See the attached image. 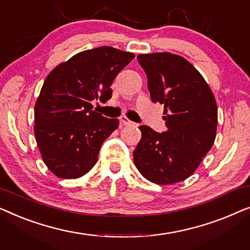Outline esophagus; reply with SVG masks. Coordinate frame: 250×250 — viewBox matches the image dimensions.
Here are the masks:
<instances>
[{
	"mask_svg": "<svg viewBox=\"0 0 250 250\" xmlns=\"http://www.w3.org/2000/svg\"><path fill=\"white\" fill-rule=\"evenodd\" d=\"M119 122H121V124L124 125V126L134 125V123H133L132 121H129V119L126 117V116H121V117H119Z\"/></svg>",
	"mask_w": 250,
	"mask_h": 250,
	"instance_id": "esophagus-1",
	"label": "esophagus"
}]
</instances>
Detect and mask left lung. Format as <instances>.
<instances>
[{
    "mask_svg": "<svg viewBox=\"0 0 250 250\" xmlns=\"http://www.w3.org/2000/svg\"><path fill=\"white\" fill-rule=\"evenodd\" d=\"M152 102L164 104L167 129L140 126L134 165L150 182L168 186L187 180L216 138L217 105L209 85L183 57L169 52L139 54Z\"/></svg>",
    "mask_w": 250,
    "mask_h": 250,
    "instance_id": "left-lung-1",
    "label": "left lung"
}]
</instances>
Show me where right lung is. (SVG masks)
<instances>
[{
	"instance_id": "obj_1",
	"label": "right lung",
	"mask_w": 250,
	"mask_h": 250,
	"mask_svg": "<svg viewBox=\"0 0 250 250\" xmlns=\"http://www.w3.org/2000/svg\"><path fill=\"white\" fill-rule=\"evenodd\" d=\"M134 57L101 46L75 54L47 75L34 109V133L44 164L56 176L78 179L95 165L119 122L94 111L91 101L111 98L115 77Z\"/></svg>"
}]
</instances>
